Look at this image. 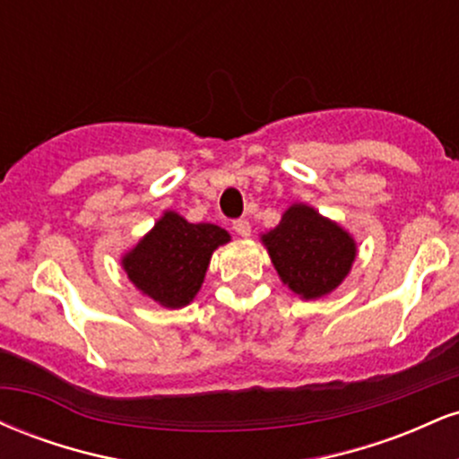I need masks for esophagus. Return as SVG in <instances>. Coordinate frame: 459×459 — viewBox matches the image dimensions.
<instances>
[{
    "label": "esophagus",
    "mask_w": 459,
    "mask_h": 459,
    "mask_svg": "<svg viewBox=\"0 0 459 459\" xmlns=\"http://www.w3.org/2000/svg\"><path fill=\"white\" fill-rule=\"evenodd\" d=\"M233 230L239 237H250V222L247 220H235Z\"/></svg>",
    "instance_id": "obj_1"
}]
</instances>
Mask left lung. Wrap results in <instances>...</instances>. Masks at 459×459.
<instances>
[{
	"mask_svg": "<svg viewBox=\"0 0 459 459\" xmlns=\"http://www.w3.org/2000/svg\"><path fill=\"white\" fill-rule=\"evenodd\" d=\"M263 244L282 282L307 299L339 287L356 259L354 239L307 204L289 207Z\"/></svg>",
	"mask_w": 459,
	"mask_h": 459,
	"instance_id": "1",
	"label": "left lung"
}]
</instances>
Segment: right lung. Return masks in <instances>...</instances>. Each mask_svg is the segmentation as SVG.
Masks as SVG:
<instances>
[{
    "label": "right lung",
    "mask_w": 459,
    "mask_h": 459,
    "mask_svg": "<svg viewBox=\"0 0 459 459\" xmlns=\"http://www.w3.org/2000/svg\"><path fill=\"white\" fill-rule=\"evenodd\" d=\"M230 235L215 224H189L166 212L123 259L129 281L161 307H186L198 293L213 250Z\"/></svg>",
    "instance_id": "obj_1"
}]
</instances>
